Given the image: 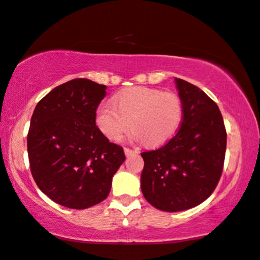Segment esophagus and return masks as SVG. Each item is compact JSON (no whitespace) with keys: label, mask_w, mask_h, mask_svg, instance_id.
<instances>
[{"label":"esophagus","mask_w":260,"mask_h":260,"mask_svg":"<svg viewBox=\"0 0 260 260\" xmlns=\"http://www.w3.org/2000/svg\"><path fill=\"white\" fill-rule=\"evenodd\" d=\"M124 154H126L127 157H129V156H133V155L138 154V151H137V150L129 149V148H124Z\"/></svg>","instance_id":"obj_1"}]
</instances>
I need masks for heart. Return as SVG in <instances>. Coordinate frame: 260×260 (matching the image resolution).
<instances>
[{
    "mask_svg": "<svg viewBox=\"0 0 260 260\" xmlns=\"http://www.w3.org/2000/svg\"><path fill=\"white\" fill-rule=\"evenodd\" d=\"M99 105L95 123L106 138L118 140L132 126L131 138L151 146L168 142L179 128L183 103L176 93L134 87Z\"/></svg>",
    "mask_w": 260,
    "mask_h": 260,
    "instance_id": "obj_1",
    "label": "heart"
}]
</instances>
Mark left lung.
Returning a JSON list of instances; mask_svg holds the SVG:
<instances>
[{
    "label": "left lung",
    "mask_w": 260,
    "mask_h": 260,
    "mask_svg": "<svg viewBox=\"0 0 260 260\" xmlns=\"http://www.w3.org/2000/svg\"><path fill=\"white\" fill-rule=\"evenodd\" d=\"M183 103L179 131L160 149L142 152L144 198L155 208L179 212L214 191L223 172L226 131L219 108L203 90L176 79Z\"/></svg>",
    "instance_id": "8db88e82"
}]
</instances>
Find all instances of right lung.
<instances>
[{
  "instance_id": "add662e5",
  "label": "right lung",
  "mask_w": 260,
  "mask_h": 260,
  "mask_svg": "<svg viewBox=\"0 0 260 260\" xmlns=\"http://www.w3.org/2000/svg\"><path fill=\"white\" fill-rule=\"evenodd\" d=\"M106 86L75 79L40 100L31 117L27 154L34 180L43 193L68 208L104 201L126 160L123 149L95 126Z\"/></svg>"
}]
</instances>
